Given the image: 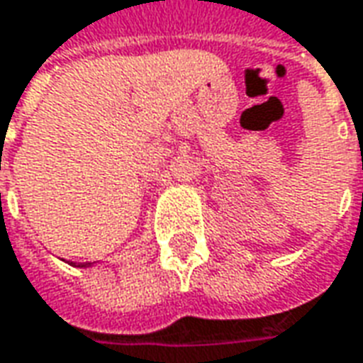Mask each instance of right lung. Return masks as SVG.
Returning <instances> with one entry per match:
<instances>
[{
    "label": "right lung",
    "mask_w": 363,
    "mask_h": 363,
    "mask_svg": "<svg viewBox=\"0 0 363 363\" xmlns=\"http://www.w3.org/2000/svg\"><path fill=\"white\" fill-rule=\"evenodd\" d=\"M65 261V259H62ZM68 265H72V267H80V269H88V267H94V265H98V261H86V263H74V261H67Z\"/></svg>",
    "instance_id": "right-lung-1"
}]
</instances>
